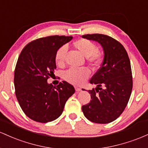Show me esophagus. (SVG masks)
I'll use <instances>...</instances> for the list:
<instances>
[{"label": "esophagus", "mask_w": 148, "mask_h": 148, "mask_svg": "<svg viewBox=\"0 0 148 148\" xmlns=\"http://www.w3.org/2000/svg\"><path fill=\"white\" fill-rule=\"evenodd\" d=\"M75 89L76 92H80L81 90H82V89H81V88L77 87H75Z\"/></svg>", "instance_id": "34e87169"}]
</instances>
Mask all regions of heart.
I'll use <instances>...</instances> for the list:
<instances>
[{"label":"heart","instance_id":"heart-1","mask_svg":"<svg viewBox=\"0 0 148 148\" xmlns=\"http://www.w3.org/2000/svg\"><path fill=\"white\" fill-rule=\"evenodd\" d=\"M73 45L84 56H87V61L90 65L98 66L102 61V54L97 49L96 44L90 40L80 38L73 42ZM67 53V47L61 46L56 52L54 60L58 66H63L65 63V58ZM90 73L87 69H71L65 73V79L72 84L80 85L89 77Z\"/></svg>","mask_w":148,"mask_h":148}]
</instances>
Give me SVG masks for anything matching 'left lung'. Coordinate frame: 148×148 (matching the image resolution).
I'll return each instance as SVG.
<instances>
[{"mask_svg": "<svg viewBox=\"0 0 148 148\" xmlns=\"http://www.w3.org/2000/svg\"><path fill=\"white\" fill-rule=\"evenodd\" d=\"M82 38L100 43L103 61L90 79L97 87L89 90L90 102L82 106L86 118L98 124L113 122L125 109L132 94L133 79L130 60L120 42L103 34H87ZM84 90V89H82Z\"/></svg>", "mask_w": 148, "mask_h": 148, "instance_id": "8db88e82", "label": "left lung"}]
</instances>
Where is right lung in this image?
<instances>
[{"instance_id":"1","label":"right lung","mask_w":148,"mask_h":148,"mask_svg":"<svg viewBox=\"0 0 148 148\" xmlns=\"http://www.w3.org/2000/svg\"><path fill=\"white\" fill-rule=\"evenodd\" d=\"M72 38H38L26 45L18 58L14 76L16 97L25 114L36 122L46 123L57 119L66 101L75 93L73 86L66 81L57 86L47 82L56 68V52Z\"/></svg>"}]
</instances>
